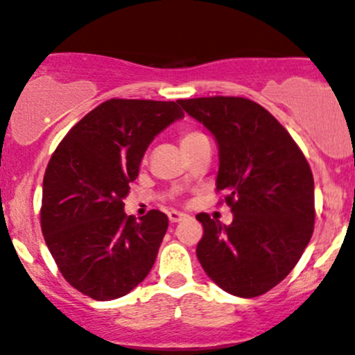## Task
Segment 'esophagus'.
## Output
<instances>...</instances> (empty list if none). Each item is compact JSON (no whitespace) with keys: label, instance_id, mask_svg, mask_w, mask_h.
<instances>
[{"label":"esophagus","instance_id":"esophagus-1","mask_svg":"<svg viewBox=\"0 0 355 355\" xmlns=\"http://www.w3.org/2000/svg\"><path fill=\"white\" fill-rule=\"evenodd\" d=\"M168 219H170V223H180L182 219H185V214L178 211H170L168 212Z\"/></svg>","mask_w":355,"mask_h":355}]
</instances>
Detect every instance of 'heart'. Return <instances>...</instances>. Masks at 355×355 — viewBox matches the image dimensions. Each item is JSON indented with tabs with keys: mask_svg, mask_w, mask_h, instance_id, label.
<instances>
[{
	"mask_svg": "<svg viewBox=\"0 0 355 355\" xmlns=\"http://www.w3.org/2000/svg\"><path fill=\"white\" fill-rule=\"evenodd\" d=\"M200 137H206V136H204V134H200V132H197V130H187V132H184V134H182V137H180L182 149L190 146L192 143H196V141L200 139Z\"/></svg>",
	"mask_w": 355,
	"mask_h": 355,
	"instance_id": "1",
	"label": "heart"
}]
</instances>
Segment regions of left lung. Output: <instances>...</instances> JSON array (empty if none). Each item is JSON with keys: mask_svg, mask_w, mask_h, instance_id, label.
Returning <instances> with one entry per match:
<instances>
[{"mask_svg": "<svg viewBox=\"0 0 355 355\" xmlns=\"http://www.w3.org/2000/svg\"><path fill=\"white\" fill-rule=\"evenodd\" d=\"M218 141L216 190L233 223L197 214L204 234L197 259L226 293L255 297L277 286L308 246L315 226V182L303 151L277 119L241 96L178 100Z\"/></svg>", "mask_w": 355, "mask_h": 355, "instance_id": "obj_1", "label": "left lung"}]
</instances>
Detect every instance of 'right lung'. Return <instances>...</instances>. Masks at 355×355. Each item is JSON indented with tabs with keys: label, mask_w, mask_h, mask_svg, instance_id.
<instances>
[{
	"label": "right lung",
	"mask_w": 355,
	"mask_h": 355,
	"mask_svg": "<svg viewBox=\"0 0 355 355\" xmlns=\"http://www.w3.org/2000/svg\"><path fill=\"white\" fill-rule=\"evenodd\" d=\"M182 117L177 102L112 98L55 148L44 175L40 226L62 277L85 296L117 300L151 270L166 214L153 209L136 221L122 199L155 136Z\"/></svg>",
	"instance_id": "1"
}]
</instances>
